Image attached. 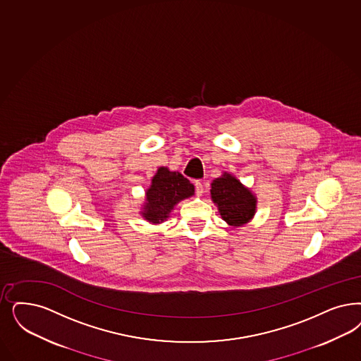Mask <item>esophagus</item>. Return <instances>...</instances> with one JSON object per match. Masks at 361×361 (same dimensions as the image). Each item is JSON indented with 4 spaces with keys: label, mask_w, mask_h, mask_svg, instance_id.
Here are the masks:
<instances>
[{
    "label": "esophagus",
    "mask_w": 361,
    "mask_h": 361,
    "mask_svg": "<svg viewBox=\"0 0 361 361\" xmlns=\"http://www.w3.org/2000/svg\"><path fill=\"white\" fill-rule=\"evenodd\" d=\"M195 188H196V195H197L199 197H201L202 193H204V185H202V183L196 181V183H195Z\"/></svg>",
    "instance_id": "esophagus-1"
}]
</instances>
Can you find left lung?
I'll use <instances>...</instances> for the list:
<instances>
[{
  "label": "left lung",
  "mask_w": 361,
  "mask_h": 361,
  "mask_svg": "<svg viewBox=\"0 0 361 361\" xmlns=\"http://www.w3.org/2000/svg\"><path fill=\"white\" fill-rule=\"evenodd\" d=\"M211 199L221 219L233 228L248 224L257 209L256 195L228 172L212 181Z\"/></svg>",
  "instance_id": "8db88e82"
}]
</instances>
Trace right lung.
Segmentation results:
<instances>
[{
  "label": "right lung",
  "instance_id": "add662e5",
  "mask_svg": "<svg viewBox=\"0 0 361 361\" xmlns=\"http://www.w3.org/2000/svg\"><path fill=\"white\" fill-rule=\"evenodd\" d=\"M193 195L195 185L183 174L173 172L166 166H160L152 177L140 213L148 223L161 224L180 201Z\"/></svg>",
  "mask_w": 361,
  "mask_h": 361
}]
</instances>
